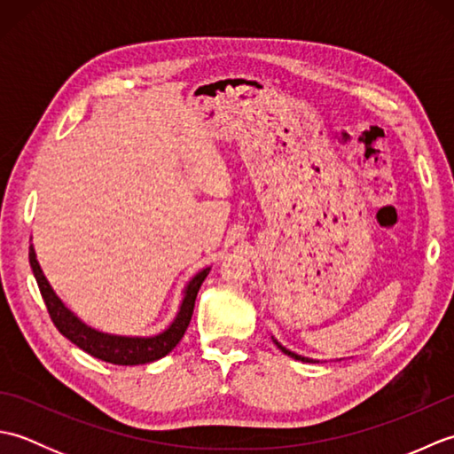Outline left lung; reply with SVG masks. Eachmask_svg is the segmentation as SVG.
<instances>
[{
  "instance_id": "obj_1",
  "label": "left lung",
  "mask_w": 454,
  "mask_h": 454,
  "mask_svg": "<svg viewBox=\"0 0 454 454\" xmlns=\"http://www.w3.org/2000/svg\"><path fill=\"white\" fill-rule=\"evenodd\" d=\"M277 343V341H275ZM277 347L278 349H281L285 355H288V356H293V359H296V361H306V363H314L312 359H308V356H301V355H296V353H293V351H288V349H285V347L281 345V343H277Z\"/></svg>"
}]
</instances>
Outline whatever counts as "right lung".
<instances>
[{"instance_id": "right-lung-1", "label": "right lung", "mask_w": 454, "mask_h": 454, "mask_svg": "<svg viewBox=\"0 0 454 454\" xmlns=\"http://www.w3.org/2000/svg\"><path fill=\"white\" fill-rule=\"evenodd\" d=\"M28 263H31L33 275L41 288L43 301L46 304V310L51 314V320L58 327L64 337H67L74 345H78L80 349L90 353L95 359H101L105 363L113 364H146L152 361H158L161 356H166L173 347H176L183 333L187 332L192 308H195L197 293L205 281L210 267L202 269L200 273L191 278V283L185 288V296H183V302L179 306V312L176 320L171 322L168 330H163L158 335L152 337H124V335H111L93 330V327L85 325L78 316L67 310L60 298L56 296L52 286L48 285L46 277L43 273L41 265L36 262L35 247H28Z\"/></svg>"}]
</instances>
